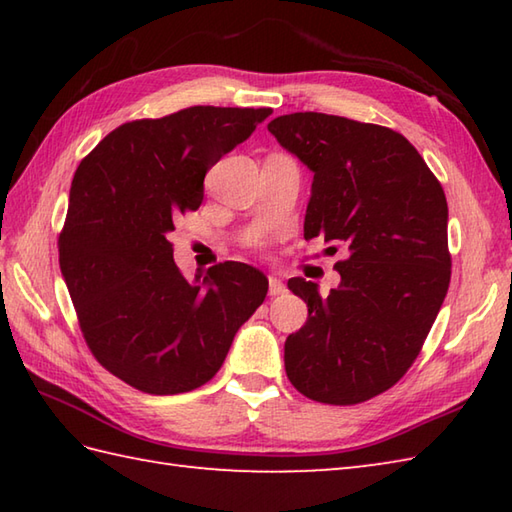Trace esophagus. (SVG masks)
<instances>
[{
  "label": "esophagus",
  "instance_id": "esophagus-1",
  "mask_svg": "<svg viewBox=\"0 0 512 512\" xmlns=\"http://www.w3.org/2000/svg\"><path fill=\"white\" fill-rule=\"evenodd\" d=\"M284 292H286V286L281 284L277 277H270L268 279V295L270 297H279V295H284Z\"/></svg>",
  "mask_w": 512,
  "mask_h": 512
}]
</instances>
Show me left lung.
<instances>
[{
	"instance_id": "left-lung-1",
	"label": "left lung",
	"mask_w": 512,
	"mask_h": 512,
	"mask_svg": "<svg viewBox=\"0 0 512 512\" xmlns=\"http://www.w3.org/2000/svg\"><path fill=\"white\" fill-rule=\"evenodd\" d=\"M268 132L314 173L303 237L347 248L328 297L303 277L288 281L308 321L286 339V374L310 400L358 405L407 374L447 297V198L416 147L389 127L297 112Z\"/></svg>"
}]
</instances>
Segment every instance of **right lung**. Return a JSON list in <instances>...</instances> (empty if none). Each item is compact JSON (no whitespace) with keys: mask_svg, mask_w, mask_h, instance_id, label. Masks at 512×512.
I'll list each match as a JSON object with an SVG mask.
<instances>
[{"mask_svg":"<svg viewBox=\"0 0 512 512\" xmlns=\"http://www.w3.org/2000/svg\"><path fill=\"white\" fill-rule=\"evenodd\" d=\"M270 107L195 105L107 134L76 169L59 266L83 339L107 372L173 396L217 374L268 279L224 262L187 279L169 233L198 211L204 176L255 132Z\"/></svg>","mask_w":512,"mask_h":512,"instance_id":"right-lung-1","label":"right lung"}]
</instances>
